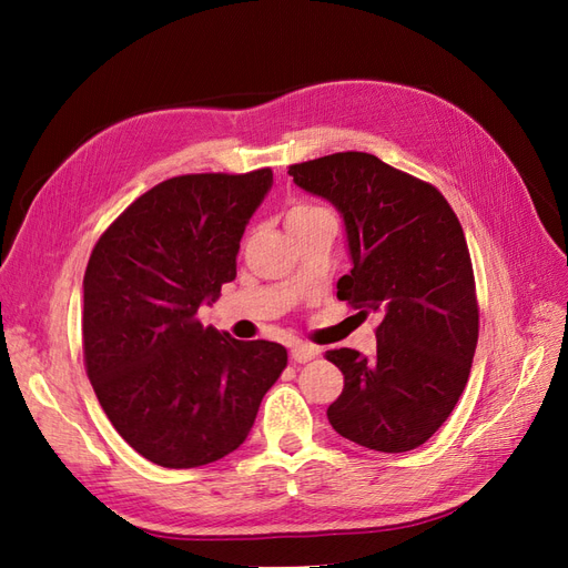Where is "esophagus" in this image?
<instances>
[{
	"instance_id": "obj_1",
	"label": "esophagus",
	"mask_w": 568,
	"mask_h": 568,
	"mask_svg": "<svg viewBox=\"0 0 568 568\" xmlns=\"http://www.w3.org/2000/svg\"><path fill=\"white\" fill-rule=\"evenodd\" d=\"M320 355V348L317 346H311V343H294L291 346V359L294 363H311V359H315Z\"/></svg>"
}]
</instances>
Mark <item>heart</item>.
<instances>
[{
	"label": "heart",
	"instance_id": "heart-1",
	"mask_svg": "<svg viewBox=\"0 0 568 568\" xmlns=\"http://www.w3.org/2000/svg\"><path fill=\"white\" fill-rule=\"evenodd\" d=\"M326 213L322 205H315V203H294L286 213V222L291 225V222H298V220H311V217H317Z\"/></svg>",
	"mask_w": 568,
	"mask_h": 568
}]
</instances>
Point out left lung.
Here are the masks:
<instances>
[{
	"label": "left lung",
	"instance_id": "1",
	"mask_svg": "<svg viewBox=\"0 0 568 568\" xmlns=\"http://www.w3.org/2000/svg\"><path fill=\"white\" fill-rule=\"evenodd\" d=\"M288 175L343 215L353 270L336 284L338 301L379 315L372 359L353 348L326 351L343 372V393L326 417L369 450H415L450 417L478 341L459 220L434 184L372 153H332L291 165Z\"/></svg>",
	"mask_w": 568,
	"mask_h": 568
}]
</instances>
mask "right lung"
I'll return each mask as SVG.
<instances>
[{"mask_svg": "<svg viewBox=\"0 0 568 568\" xmlns=\"http://www.w3.org/2000/svg\"><path fill=\"white\" fill-rule=\"evenodd\" d=\"M272 170L170 178L120 213L84 270V369L115 432L142 457L192 469L242 445L286 367L272 341H236L199 307L236 277Z\"/></svg>", "mask_w": 568, "mask_h": 568, "instance_id": "right-lung-1", "label": "right lung"}]
</instances>
